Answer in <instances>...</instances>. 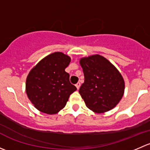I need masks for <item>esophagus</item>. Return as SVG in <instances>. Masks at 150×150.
<instances>
[{
	"mask_svg": "<svg viewBox=\"0 0 150 150\" xmlns=\"http://www.w3.org/2000/svg\"><path fill=\"white\" fill-rule=\"evenodd\" d=\"M75 86H76V88H77V89H79L80 88V87H81V83H76L75 84Z\"/></svg>",
	"mask_w": 150,
	"mask_h": 150,
	"instance_id": "obj_1",
	"label": "esophagus"
}]
</instances>
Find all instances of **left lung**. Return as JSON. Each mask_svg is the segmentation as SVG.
<instances>
[{
    "instance_id": "8db88e82",
    "label": "left lung",
    "mask_w": 150,
    "mask_h": 150,
    "mask_svg": "<svg viewBox=\"0 0 150 150\" xmlns=\"http://www.w3.org/2000/svg\"><path fill=\"white\" fill-rule=\"evenodd\" d=\"M85 80L79 93L86 105L96 113L114 108L122 99L125 83L116 67L102 56L81 59Z\"/></svg>"
}]
</instances>
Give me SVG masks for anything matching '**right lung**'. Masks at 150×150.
I'll list each match as a JSON object with an SVG mask.
<instances>
[{
    "mask_svg": "<svg viewBox=\"0 0 150 150\" xmlns=\"http://www.w3.org/2000/svg\"><path fill=\"white\" fill-rule=\"evenodd\" d=\"M70 57L62 52L49 54L29 72L26 92L29 99L39 111L56 114L65 107L70 94L77 88L69 82L65 68Z\"/></svg>",
    "mask_w": 150,
    "mask_h": 150,
    "instance_id": "obj_1",
    "label": "right lung"
}]
</instances>
